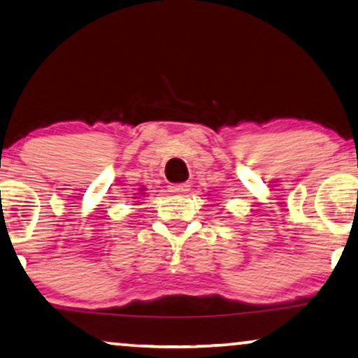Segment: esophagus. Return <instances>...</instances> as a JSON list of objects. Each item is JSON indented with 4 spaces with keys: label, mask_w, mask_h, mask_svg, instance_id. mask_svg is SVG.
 <instances>
[{
    "label": "esophagus",
    "mask_w": 358,
    "mask_h": 358,
    "mask_svg": "<svg viewBox=\"0 0 358 358\" xmlns=\"http://www.w3.org/2000/svg\"><path fill=\"white\" fill-rule=\"evenodd\" d=\"M169 190L174 194H179V196H184V194H187L190 190V184H187V182L173 184V185H169Z\"/></svg>",
    "instance_id": "1"
}]
</instances>
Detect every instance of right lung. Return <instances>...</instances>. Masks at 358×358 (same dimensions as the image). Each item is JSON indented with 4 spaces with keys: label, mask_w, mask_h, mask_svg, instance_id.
<instances>
[{
    "label": "right lung",
    "mask_w": 358,
    "mask_h": 358,
    "mask_svg": "<svg viewBox=\"0 0 358 358\" xmlns=\"http://www.w3.org/2000/svg\"><path fill=\"white\" fill-rule=\"evenodd\" d=\"M145 187H139V194H145ZM134 199H136V197H134Z\"/></svg>",
    "instance_id": "add662e5"
}]
</instances>
